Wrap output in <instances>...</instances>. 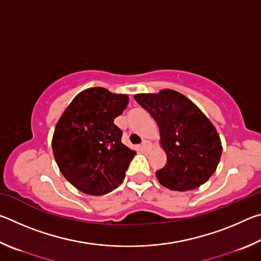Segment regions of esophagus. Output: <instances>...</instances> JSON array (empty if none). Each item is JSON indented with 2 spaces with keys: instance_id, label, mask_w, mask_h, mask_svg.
Masks as SVG:
<instances>
[{
  "instance_id": "esophagus-1",
  "label": "esophagus",
  "mask_w": 261,
  "mask_h": 261,
  "mask_svg": "<svg viewBox=\"0 0 261 261\" xmlns=\"http://www.w3.org/2000/svg\"><path fill=\"white\" fill-rule=\"evenodd\" d=\"M141 148H143L144 151H148V149H151V148H152V144H151V141H148V140H144V141H143V144H141Z\"/></svg>"
}]
</instances>
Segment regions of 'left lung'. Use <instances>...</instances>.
<instances>
[{
  "instance_id": "left-lung-1",
  "label": "left lung",
  "mask_w": 261,
  "mask_h": 261,
  "mask_svg": "<svg viewBox=\"0 0 261 261\" xmlns=\"http://www.w3.org/2000/svg\"><path fill=\"white\" fill-rule=\"evenodd\" d=\"M135 99L155 120L167 162L155 175L163 187L190 191L206 183L218 168L222 144L218 130L184 94L166 88Z\"/></svg>"
}]
</instances>
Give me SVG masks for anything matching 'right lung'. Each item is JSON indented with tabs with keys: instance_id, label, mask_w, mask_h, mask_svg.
I'll return each mask as SVG.
<instances>
[{
	"instance_id": "1",
	"label": "right lung",
	"mask_w": 261,
	"mask_h": 261,
	"mask_svg": "<svg viewBox=\"0 0 261 261\" xmlns=\"http://www.w3.org/2000/svg\"><path fill=\"white\" fill-rule=\"evenodd\" d=\"M127 103L126 94L103 87L86 88L56 123L53 154L62 175L79 191L102 196L124 179L136 151L122 143V131L114 120Z\"/></svg>"
}]
</instances>
